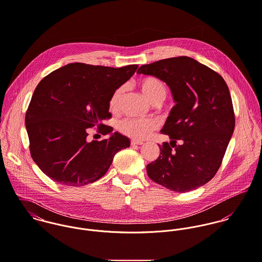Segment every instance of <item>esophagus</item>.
<instances>
[{
	"instance_id": "obj_1",
	"label": "esophagus",
	"mask_w": 262,
	"mask_h": 262,
	"mask_svg": "<svg viewBox=\"0 0 262 262\" xmlns=\"http://www.w3.org/2000/svg\"><path fill=\"white\" fill-rule=\"evenodd\" d=\"M130 144H132V146H139V145H142L143 142L142 141H138V140H132Z\"/></svg>"
}]
</instances>
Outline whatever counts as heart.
Here are the masks:
<instances>
[{
  "label": "heart",
  "mask_w": 262,
  "mask_h": 262,
  "mask_svg": "<svg viewBox=\"0 0 262 262\" xmlns=\"http://www.w3.org/2000/svg\"><path fill=\"white\" fill-rule=\"evenodd\" d=\"M138 86L144 96L152 104L164 101L167 96V87L160 79L153 76L144 77L139 80ZM123 93V88H117L111 95L109 99V110L111 112H116L119 107V102ZM157 128V122L154 119H137L127 118L120 122L119 130L134 139V140H144L150 136V134Z\"/></svg>",
  "instance_id": "heart-1"
}]
</instances>
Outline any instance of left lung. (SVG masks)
<instances>
[{
  "label": "left lung",
  "instance_id": "1",
  "mask_svg": "<svg viewBox=\"0 0 262 262\" xmlns=\"http://www.w3.org/2000/svg\"><path fill=\"white\" fill-rule=\"evenodd\" d=\"M137 73L165 82L175 102L161 130L169 136L170 145H159L160 156L147 165L149 177L177 192L205 185L219 170L235 128L225 80L188 56L144 64Z\"/></svg>",
  "mask_w": 262,
  "mask_h": 262
}]
</instances>
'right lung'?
I'll return each instance as SVG.
<instances>
[{
	"instance_id": "obj_1",
	"label": "right lung",
	"mask_w": 262,
	"mask_h": 262,
	"mask_svg": "<svg viewBox=\"0 0 262 262\" xmlns=\"http://www.w3.org/2000/svg\"><path fill=\"white\" fill-rule=\"evenodd\" d=\"M122 68L69 63L37 85L25 115L33 161L53 181L83 186L101 178L114 155L130 146L125 136L103 121L111 117L109 99L136 72ZM98 127L109 139L89 142L88 132Z\"/></svg>"
}]
</instances>
